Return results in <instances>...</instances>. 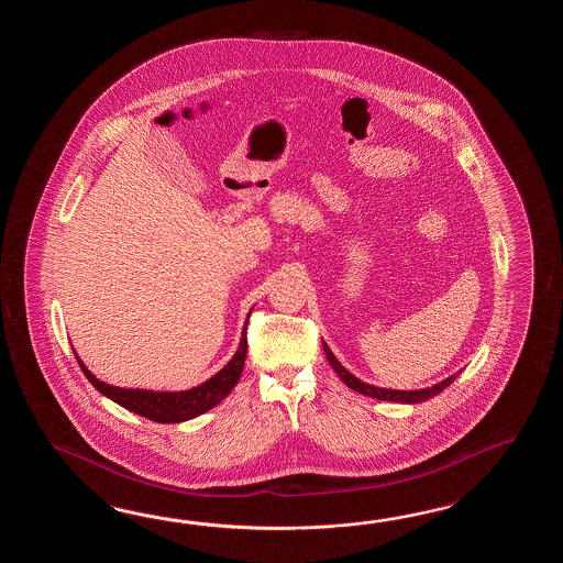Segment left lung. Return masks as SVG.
Listing matches in <instances>:
<instances>
[{"label": "left lung", "mask_w": 563, "mask_h": 563, "mask_svg": "<svg viewBox=\"0 0 563 563\" xmlns=\"http://www.w3.org/2000/svg\"><path fill=\"white\" fill-rule=\"evenodd\" d=\"M323 352H325V358L328 362L332 364V368H334L335 374L344 380L347 388H352V390H356L360 395L371 396V398H376V400H388V402H400V405H419V402H424V400H429L432 396L441 395L444 388L449 386V384L455 380L456 376H459V372L456 374H451L449 378H444L441 383L434 384V386H429V388H419V390H393V388H380V386H374V384L362 383L360 378H356L352 372L347 371L342 366V362L335 358L334 352L330 350V346L322 342Z\"/></svg>", "instance_id": "8db88e82"}]
</instances>
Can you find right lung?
<instances>
[{
    "instance_id": "1",
    "label": "right lung",
    "mask_w": 563,
    "mask_h": 563,
    "mask_svg": "<svg viewBox=\"0 0 563 563\" xmlns=\"http://www.w3.org/2000/svg\"><path fill=\"white\" fill-rule=\"evenodd\" d=\"M250 313H247V320H250ZM245 328H247V322L243 325L238 352L221 371L217 372L216 376H211L209 380H205L199 386H192L189 390H175V393L173 390H146V388H120V386L102 383L86 368L85 362L76 354L74 347L73 350L88 383L92 384L100 395L107 396L112 402H117L120 407L131 410L139 417H144V419L175 424V422L195 419V417L217 407L238 386L243 364H245V356H247Z\"/></svg>"
}]
</instances>
